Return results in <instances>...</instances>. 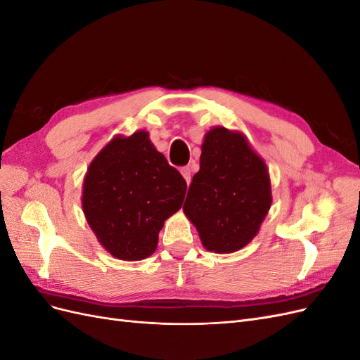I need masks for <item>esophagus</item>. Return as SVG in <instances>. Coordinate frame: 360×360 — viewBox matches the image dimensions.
Returning <instances> with one entry per match:
<instances>
[{
	"mask_svg": "<svg viewBox=\"0 0 360 360\" xmlns=\"http://www.w3.org/2000/svg\"><path fill=\"white\" fill-rule=\"evenodd\" d=\"M180 172H181L183 179L186 180V183L189 184V183H191V180H192V167H191V165H188V167H183V168H180Z\"/></svg>",
	"mask_w": 360,
	"mask_h": 360,
	"instance_id": "obj_1",
	"label": "esophagus"
}]
</instances>
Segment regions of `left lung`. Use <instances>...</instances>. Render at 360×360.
Wrapping results in <instances>:
<instances>
[{
	"label": "left lung",
	"instance_id": "obj_1",
	"mask_svg": "<svg viewBox=\"0 0 360 360\" xmlns=\"http://www.w3.org/2000/svg\"><path fill=\"white\" fill-rule=\"evenodd\" d=\"M270 205L267 167L245 135L219 126L209 130L201 146L200 171L183 205L204 248L217 254L245 248Z\"/></svg>",
	"mask_w": 360,
	"mask_h": 360
}]
</instances>
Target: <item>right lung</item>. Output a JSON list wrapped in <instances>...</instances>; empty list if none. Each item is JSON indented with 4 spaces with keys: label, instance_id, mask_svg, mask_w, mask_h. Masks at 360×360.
Returning a JSON list of instances; mask_svg holds the SVG:
<instances>
[{
    "label": "right lung",
    "instance_id": "right-lung-1",
    "mask_svg": "<svg viewBox=\"0 0 360 360\" xmlns=\"http://www.w3.org/2000/svg\"><path fill=\"white\" fill-rule=\"evenodd\" d=\"M186 188L146 130H138L115 136L93 159L84 179L82 209L108 252L138 261L156 250L163 222L180 209Z\"/></svg>",
    "mask_w": 360,
    "mask_h": 360
}]
</instances>
